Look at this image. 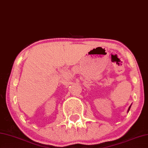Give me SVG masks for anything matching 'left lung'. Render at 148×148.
<instances>
[{
    "mask_svg": "<svg viewBox=\"0 0 148 148\" xmlns=\"http://www.w3.org/2000/svg\"><path fill=\"white\" fill-rule=\"evenodd\" d=\"M130 107H129V108H128V111H129V110H130Z\"/></svg>",
    "mask_w": 148,
    "mask_h": 148,
    "instance_id": "left-lung-1",
    "label": "left lung"
}]
</instances>
